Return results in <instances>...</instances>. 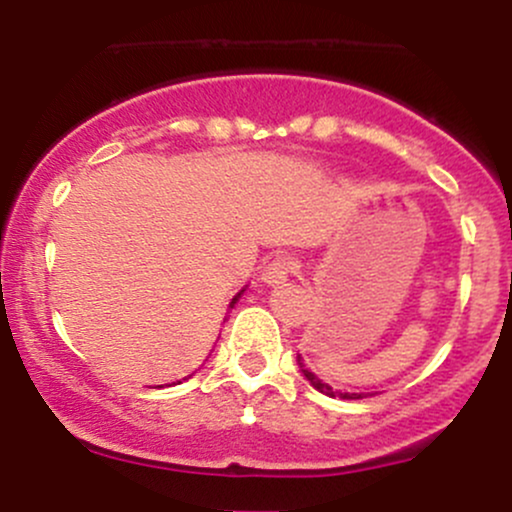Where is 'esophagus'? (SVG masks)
Masks as SVG:
<instances>
[{
  "instance_id": "34e87169",
  "label": "esophagus",
  "mask_w": 512,
  "mask_h": 512,
  "mask_svg": "<svg viewBox=\"0 0 512 512\" xmlns=\"http://www.w3.org/2000/svg\"><path fill=\"white\" fill-rule=\"evenodd\" d=\"M291 269H293V262L289 260V257L276 255L274 260H269L267 264H264L262 281L264 284H281V281L291 274Z\"/></svg>"
}]
</instances>
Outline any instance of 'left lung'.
Instances as JSON below:
<instances>
[{
    "mask_svg": "<svg viewBox=\"0 0 512 512\" xmlns=\"http://www.w3.org/2000/svg\"><path fill=\"white\" fill-rule=\"evenodd\" d=\"M298 366H301V370H303V375L305 378H308V383L315 387V390H320L322 395H327V397H339V399H363V395H358V392H339V390H332L330 385L327 383H322L320 378H317L315 373H310L308 368L303 366V361H301V356H298Z\"/></svg>",
    "mask_w": 512,
    "mask_h": 512,
    "instance_id": "obj_1",
    "label": "left lung"
}]
</instances>
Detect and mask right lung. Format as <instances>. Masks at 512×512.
<instances>
[{
    "label": "right lung",
    "instance_id": "obj_1",
    "mask_svg": "<svg viewBox=\"0 0 512 512\" xmlns=\"http://www.w3.org/2000/svg\"><path fill=\"white\" fill-rule=\"evenodd\" d=\"M240 293H243V291H240ZM240 293H238V296H236V298H233V301H231V305H236V301H238V298H240Z\"/></svg>",
    "mask_w": 512,
    "mask_h": 512
}]
</instances>
